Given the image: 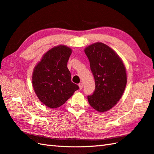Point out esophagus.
<instances>
[{
  "mask_svg": "<svg viewBox=\"0 0 154 154\" xmlns=\"http://www.w3.org/2000/svg\"><path fill=\"white\" fill-rule=\"evenodd\" d=\"M79 89H82L83 88V83H79Z\"/></svg>",
  "mask_w": 154,
  "mask_h": 154,
  "instance_id": "obj_1",
  "label": "esophagus"
}]
</instances>
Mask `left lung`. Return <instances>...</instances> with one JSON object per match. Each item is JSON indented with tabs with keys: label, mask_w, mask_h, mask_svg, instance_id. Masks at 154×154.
Instances as JSON below:
<instances>
[{
	"label": "left lung",
	"mask_w": 154,
	"mask_h": 154,
	"mask_svg": "<svg viewBox=\"0 0 154 154\" xmlns=\"http://www.w3.org/2000/svg\"><path fill=\"white\" fill-rule=\"evenodd\" d=\"M84 52L96 83L88 102L96 111L104 112L113 108L124 93L127 82L125 66L116 52L104 43L92 44Z\"/></svg>",
	"instance_id": "1"
}]
</instances>
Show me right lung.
<instances>
[{
  "mask_svg": "<svg viewBox=\"0 0 154 154\" xmlns=\"http://www.w3.org/2000/svg\"><path fill=\"white\" fill-rule=\"evenodd\" d=\"M71 53V48L65 45L53 47L43 55L33 69V88L38 99L47 107H60L79 89L71 82L67 68Z\"/></svg>",
  "mask_w": 154,
  "mask_h": 154,
  "instance_id": "right-lung-1",
  "label": "right lung"
}]
</instances>
